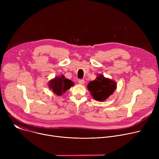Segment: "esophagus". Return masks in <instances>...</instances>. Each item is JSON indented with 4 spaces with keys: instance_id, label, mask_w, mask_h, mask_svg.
I'll list each match as a JSON object with an SVG mask.
<instances>
[{
    "instance_id": "obj_1",
    "label": "esophagus",
    "mask_w": 159,
    "mask_h": 159,
    "mask_svg": "<svg viewBox=\"0 0 159 159\" xmlns=\"http://www.w3.org/2000/svg\"><path fill=\"white\" fill-rule=\"evenodd\" d=\"M79 83L80 84L83 85V84H84L85 81H84V79H79Z\"/></svg>"
}]
</instances>
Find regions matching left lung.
<instances>
[{
    "instance_id": "obj_1",
    "label": "left lung",
    "mask_w": 159,
    "mask_h": 159,
    "mask_svg": "<svg viewBox=\"0 0 159 159\" xmlns=\"http://www.w3.org/2000/svg\"><path fill=\"white\" fill-rule=\"evenodd\" d=\"M116 85L115 81L106 78L100 74L95 80L88 84L87 89L94 99L98 101H104L114 93Z\"/></svg>"
}]
</instances>
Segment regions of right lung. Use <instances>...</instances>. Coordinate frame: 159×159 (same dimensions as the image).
I'll return each instance as SVG.
<instances>
[{
  "label": "right lung",
  "instance_id": "right-lung-1",
  "mask_svg": "<svg viewBox=\"0 0 159 159\" xmlns=\"http://www.w3.org/2000/svg\"><path fill=\"white\" fill-rule=\"evenodd\" d=\"M74 83L65 77L63 75L60 77H55V79L49 82V88L58 96H61L64 94L68 89L74 85Z\"/></svg>",
  "mask_w": 159,
  "mask_h": 159
}]
</instances>
